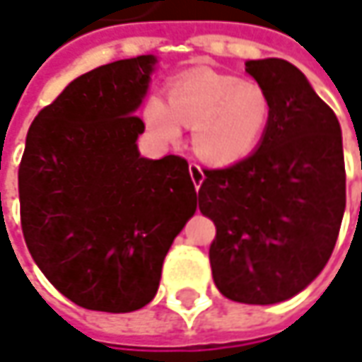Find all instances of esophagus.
I'll return each instance as SVG.
<instances>
[{
	"mask_svg": "<svg viewBox=\"0 0 362 362\" xmlns=\"http://www.w3.org/2000/svg\"><path fill=\"white\" fill-rule=\"evenodd\" d=\"M189 175H191V181H193V185L195 189L199 191L202 187L203 179H205V175H203V169L197 165V163H189Z\"/></svg>",
	"mask_w": 362,
	"mask_h": 362,
	"instance_id": "obj_1",
	"label": "esophagus"
}]
</instances>
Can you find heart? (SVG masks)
I'll return each instance as SVG.
<instances>
[{"instance_id": "heart-1", "label": "heart", "mask_w": 362, "mask_h": 362, "mask_svg": "<svg viewBox=\"0 0 362 362\" xmlns=\"http://www.w3.org/2000/svg\"><path fill=\"white\" fill-rule=\"evenodd\" d=\"M169 105L153 96L145 105L146 124L163 141L175 143L181 124L193 127V148L214 165L247 157L270 120V96L256 80H240L216 70L185 72L167 88Z\"/></svg>"}]
</instances>
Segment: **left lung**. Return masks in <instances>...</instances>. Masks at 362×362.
Returning <instances> with one entry per match:
<instances>
[{
  "instance_id": "obj_1",
  "label": "left lung",
  "mask_w": 362,
  "mask_h": 362,
  "mask_svg": "<svg viewBox=\"0 0 362 362\" xmlns=\"http://www.w3.org/2000/svg\"><path fill=\"white\" fill-rule=\"evenodd\" d=\"M270 96L262 143L245 159L203 169L197 199L216 223L211 274L226 298L276 304L327 266L346 205L341 124L296 66L250 60Z\"/></svg>"
}]
</instances>
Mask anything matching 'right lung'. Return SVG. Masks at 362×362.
Returning <instances> with one entry per match:
<instances>
[{
    "label": "right lung",
    "instance_id": "add662e5",
    "mask_svg": "<svg viewBox=\"0 0 362 362\" xmlns=\"http://www.w3.org/2000/svg\"><path fill=\"white\" fill-rule=\"evenodd\" d=\"M155 56L78 76L32 122L18 171L30 254L74 304L132 313L155 298L163 259L195 214L183 157L139 155L134 115Z\"/></svg>",
    "mask_w": 362,
    "mask_h": 362
}]
</instances>
